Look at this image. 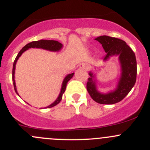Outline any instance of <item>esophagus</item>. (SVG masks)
<instances>
[{
	"label": "esophagus",
	"instance_id": "34e87169",
	"mask_svg": "<svg viewBox=\"0 0 150 150\" xmlns=\"http://www.w3.org/2000/svg\"><path fill=\"white\" fill-rule=\"evenodd\" d=\"M80 68L85 69V70H88L89 69V65L88 64H86V63H82V64H80Z\"/></svg>",
	"mask_w": 150,
	"mask_h": 150
}]
</instances>
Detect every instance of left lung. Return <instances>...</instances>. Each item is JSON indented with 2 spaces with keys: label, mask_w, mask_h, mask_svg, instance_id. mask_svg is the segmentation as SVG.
Returning <instances> with one entry per match:
<instances>
[{
  "label": "left lung",
  "mask_w": 150,
  "mask_h": 150,
  "mask_svg": "<svg viewBox=\"0 0 150 150\" xmlns=\"http://www.w3.org/2000/svg\"><path fill=\"white\" fill-rule=\"evenodd\" d=\"M102 44L106 55L103 60H107L113 55H118L122 68L121 78L115 91L111 93L103 94L97 91L93 80V74L91 72L88 75L86 88L91 97L97 103L102 104H112L122 100L132 89L137 81V59L134 51L124 40L117 38L107 35L99 36L95 39Z\"/></svg>",
  "instance_id": "obj_1"
}]
</instances>
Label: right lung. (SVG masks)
Wrapping results in <instances>:
<instances>
[{"instance_id":"add662e5","label":"right lung","mask_w":150,"mask_h":150,"mask_svg":"<svg viewBox=\"0 0 150 150\" xmlns=\"http://www.w3.org/2000/svg\"><path fill=\"white\" fill-rule=\"evenodd\" d=\"M62 47V44L60 43H59L57 40H38V41H33L30 42V43H28L27 45H25V46L22 48V49L19 52V54L16 56V59H15L14 62H13V69H12V81H13V88H14V90L16 91V93H17L16 91V84H15V81H14V71H15V65H16V63L17 59H19V57L22 55V53L24 51H25L26 50H28L30 48H43V49L48 50V51H57L60 50ZM74 73L69 74L67 76H66V78H64V81L62 83V86L61 92L59 93V96L57 98V100L54 102L53 104H51V105H49L48 107H47V108H51V107H54V106L57 105L60 102H61L62 99V94L64 93V92L65 91L66 86L67 84V82L72 78Z\"/></svg>"}]
</instances>
